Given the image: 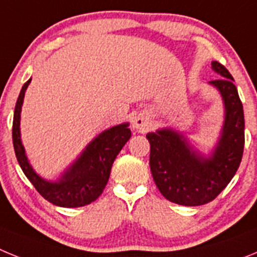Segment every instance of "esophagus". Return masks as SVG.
I'll use <instances>...</instances> for the list:
<instances>
[{"label":"esophagus","mask_w":257,"mask_h":257,"mask_svg":"<svg viewBox=\"0 0 257 257\" xmlns=\"http://www.w3.org/2000/svg\"><path fill=\"white\" fill-rule=\"evenodd\" d=\"M133 127L136 128L140 133H145V131L149 130V127H151V122H149V118L147 115L139 114L138 117H135L133 122Z\"/></svg>","instance_id":"esophagus-1"}]
</instances>
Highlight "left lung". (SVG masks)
Masks as SVG:
<instances>
[{
    "instance_id": "left-lung-1",
    "label": "left lung",
    "mask_w": 257,
    "mask_h": 257,
    "mask_svg": "<svg viewBox=\"0 0 257 257\" xmlns=\"http://www.w3.org/2000/svg\"><path fill=\"white\" fill-rule=\"evenodd\" d=\"M221 78L210 81L221 94L225 118L221 136L210 157L202 156L178 131L149 133L151 171L157 188L170 202L201 206L216 198L230 183L242 161L244 115L233 77L219 61L211 63Z\"/></svg>"
}]
</instances>
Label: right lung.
Wrapping results in <instances>:
<instances>
[{"instance_id": "obj_1", "label": "right lung", "mask_w": 257, "mask_h": 257, "mask_svg": "<svg viewBox=\"0 0 257 257\" xmlns=\"http://www.w3.org/2000/svg\"><path fill=\"white\" fill-rule=\"evenodd\" d=\"M29 83L31 79L23 85L14 112L13 143L18 162L37 192L52 205L68 208L90 205L103 193L115 157L131 138L128 123L117 124L103 131L86 147L60 179L45 180L29 165L20 139V112Z\"/></svg>"}]
</instances>
